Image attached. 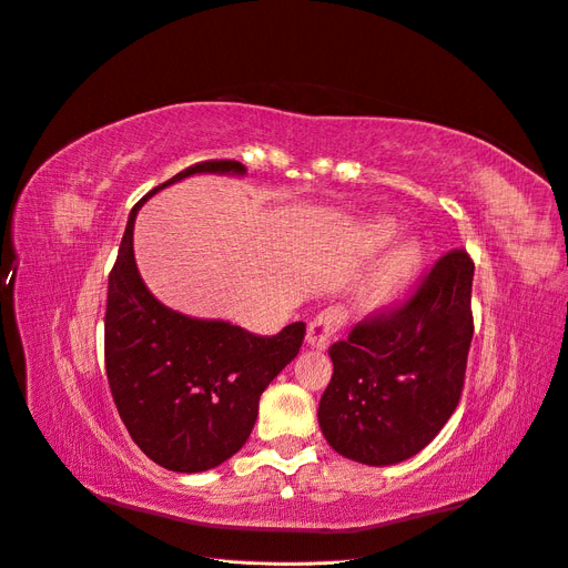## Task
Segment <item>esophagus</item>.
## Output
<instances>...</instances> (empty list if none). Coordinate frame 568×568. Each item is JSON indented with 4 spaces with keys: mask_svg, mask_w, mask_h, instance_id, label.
<instances>
[{
    "mask_svg": "<svg viewBox=\"0 0 568 568\" xmlns=\"http://www.w3.org/2000/svg\"><path fill=\"white\" fill-rule=\"evenodd\" d=\"M342 323H344L342 311H337V308L321 311V314L306 327L308 346H314V349H325L327 342H331V337L342 327Z\"/></svg>",
    "mask_w": 568,
    "mask_h": 568,
    "instance_id": "esophagus-1",
    "label": "esophagus"
}]
</instances>
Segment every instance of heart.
<instances>
[{
  "instance_id": "heart-1",
  "label": "heart",
  "mask_w": 568,
  "mask_h": 568,
  "mask_svg": "<svg viewBox=\"0 0 568 568\" xmlns=\"http://www.w3.org/2000/svg\"><path fill=\"white\" fill-rule=\"evenodd\" d=\"M394 226L387 224V222H375L368 226V231L363 233V250L368 252H375L379 250L382 245H387L392 237H394ZM410 266V250L408 247H396L387 260L382 262V266L373 273V278L368 283V287H365V297H368V302L373 304H379L387 300L392 292L396 290V285L400 283V278H404V273L408 271Z\"/></svg>"
}]
</instances>
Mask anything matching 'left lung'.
Returning a JSON list of instances; mask_svg holds the SVG:
<instances>
[{
	"mask_svg": "<svg viewBox=\"0 0 568 568\" xmlns=\"http://www.w3.org/2000/svg\"><path fill=\"white\" fill-rule=\"evenodd\" d=\"M471 278L469 254L450 250L406 302L331 346L333 379L318 425L339 455L373 467L404 463L448 423L474 335Z\"/></svg>",
	"mask_w": 568,
	"mask_h": 568,
	"instance_id": "obj_1",
	"label": "left lung"
}]
</instances>
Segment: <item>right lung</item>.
<instances>
[{
  "mask_svg": "<svg viewBox=\"0 0 568 568\" xmlns=\"http://www.w3.org/2000/svg\"><path fill=\"white\" fill-rule=\"evenodd\" d=\"M245 174L235 160L179 172L134 205L108 278L105 373L134 444L164 469L195 474L243 448L260 396L300 354L306 325L262 337L226 321H203L160 304L134 262V219L160 189L191 174Z\"/></svg>",
  "mask_w": 568,
  "mask_h": 568,
  "instance_id": "add662e5",
  "label": "right lung"
}]
</instances>
